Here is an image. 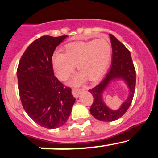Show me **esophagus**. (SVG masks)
<instances>
[{
	"mask_svg": "<svg viewBox=\"0 0 158 158\" xmlns=\"http://www.w3.org/2000/svg\"><path fill=\"white\" fill-rule=\"evenodd\" d=\"M81 92H82V89H73V90H72V93H73V95L75 97V98H78L79 94L81 93Z\"/></svg>",
	"mask_w": 158,
	"mask_h": 158,
	"instance_id": "esophagus-1",
	"label": "esophagus"
}]
</instances>
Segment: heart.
Here are the masks:
<instances>
[{"instance_id": "obj_1", "label": "heart", "mask_w": 158, "mask_h": 158, "mask_svg": "<svg viewBox=\"0 0 158 158\" xmlns=\"http://www.w3.org/2000/svg\"><path fill=\"white\" fill-rule=\"evenodd\" d=\"M65 53L56 52L52 62L57 77L66 80L76 65L79 73L72 80L73 85H80L88 79L95 81L109 66L111 57V45L107 37L95 40L71 43L65 47Z\"/></svg>"}]
</instances>
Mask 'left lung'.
I'll return each instance as SVG.
<instances>
[{"instance_id": "left-lung-1", "label": "left lung", "mask_w": 158, "mask_h": 158, "mask_svg": "<svg viewBox=\"0 0 158 158\" xmlns=\"http://www.w3.org/2000/svg\"><path fill=\"white\" fill-rule=\"evenodd\" d=\"M111 39L112 57L111 69L105 79L89 92L93 95V103L90 112L95 118L103 122H112L120 118L127 111L131 104L135 94L136 73L132 62L130 51L115 36L109 34ZM122 80L128 85L129 94L127 99L118 110H112L106 106L102 95L112 81Z\"/></svg>"}]
</instances>
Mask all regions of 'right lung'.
Instances as JSON below:
<instances>
[{"instance_id":"add662e5","label":"right lung","mask_w":158,"mask_h":158,"mask_svg":"<svg viewBox=\"0 0 158 158\" xmlns=\"http://www.w3.org/2000/svg\"><path fill=\"white\" fill-rule=\"evenodd\" d=\"M68 36H43L33 41L21 56L17 67L18 89L27 114L40 126L60 128L71 114L76 98L72 90L54 76L52 56Z\"/></svg>"}]
</instances>
